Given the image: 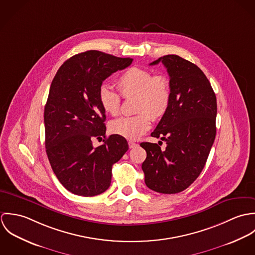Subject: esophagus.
<instances>
[{"label": "esophagus", "instance_id": "1", "mask_svg": "<svg viewBox=\"0 0 255 255\" xmlns=\"http://www.w3.org/2000/svg\"><path fill=\"white\" fill-rule=\"evenodd\" d=\"M137 146V143H135V142H133V141H128V147L129 148H134V147H136Z\"/></svg>", "mask_w": 255, "mask_h": 255}]
</instances>
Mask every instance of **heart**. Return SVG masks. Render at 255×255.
I'll return each instance as SVG.
<instances>
[{"label": "heart", "instance_id": "1", "mask_svg": "<svg viewBox=\"0 0 255 255\" xmlns=\"http://www.w3.org/2000/svg\"><path fill=\"white\" fill-rule=\"evenodd\" d=\"M117 87L124 98H135L134 110L138 114L113 120L110 131L116 135L130 140L138 139L149 129L151 118L154 121L162 119L170 107L172 88L169 78L164 74L153 75L144 68L130 67L119 76ZM98 99L107 114L115 116L120 112L121 96L108 86L99 88Z\"/></svg>", "mask_w": 255, "mask_h": 255}]
</instances>
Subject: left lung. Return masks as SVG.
I'll return each instance as SVG.
<instances>
[{"instance_id":"obj_1","label":"left lung","mask_w":255,"mask_h":255,"mask_svg":"<svg viewBox=\"0 0 255 255\" xmlns=\"http://www.w3.org/2000/svg\"><path fill=\"white\" fill-rule=\"evenodd\" d=\"M160 62L170 76L172 99L151 136L165 140L167 147L161 150L157 143H140L147 153L142 171L150 189L173 194L187 188L205 166L216 136L217 100L196 65L167 55L150 66Z\"/></svg>"}]
</instances>
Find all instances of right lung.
<instances>
[{"label": "right lung", "mask_w": 255, "mask_h": 255, "mask_svg": "<svg viewBox=\"0 0 255 255\" xmlns=\"http://www.w3.org/2000/svg\"><path fill=\"white\" fill-rule=\"evenodd\" d=\"M131 63L130 58L86 51L67 60L52 81L44 111L46 153L56 177L73 194L87 197L107 190L113 165L128 149L125 137L106 138L98 91L112 73ZM102 137L105 143L93 147L92 140Z\"/></svg>", "instance_id": "add662e5"}]
</instances>
